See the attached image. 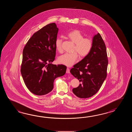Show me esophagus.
<instances>
[{
    "mask_svg": "<svg viewBox=\"0 0 132 132\" xmlns=\"http://www.w3.org/2000/svg\"><path fill=\"white\" fill-rule=\"evenodd\" d=\"M66 73H70V69H69V68H67V71H66Z\"/></svg>",
    "mask_w": 132,
    "mask_h": 132,
    "instance_id": "esophagus-1",
    "label": "esophagus"
}]
</instances>
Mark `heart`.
<instances>
[{
    "label": "heart",
    "mask_w": 132,
    "mask_h": 132,
    "mask_svg": "<svg viewBox=\"0 0 132 132\" xmlns=\"http://www.w3.org/2000/svg\"><path fill=\"white\" fill-rule=\"evenodd\" d=\"M67 36L75 43L72 53H65L59 56L57 61L59 64L71 67L73 65L78 59V54L81 57L87 56L93 47L92 40L84 38V34L78 30H74L67 34ZM62 39L57 38L55 40V46L56 50L59 52L62 51ZM76 51V52L75 51Z\"/></svg>",
    "instance_id": "obj_1"
}]
</instances>
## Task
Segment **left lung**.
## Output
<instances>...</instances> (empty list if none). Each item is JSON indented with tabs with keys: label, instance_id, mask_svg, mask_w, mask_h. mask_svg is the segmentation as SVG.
I'll use <instances>...</instances> for the list:
<instances>
[{
	"label": "left lung",
	"instance_id": "obj_1",
	"mask_svg": "<svg viewBox=\"0 0 132 132\" xmlns=\"http://www.w3.org/2000/svg\"><path fill=\"white\" fill-rule=\"evenodd\" d=\"M89 54L73 65L70 73L81 84L73 92L80 98H87L98 92L107 77L108 59L106 45L100 34L95 35Z\"/></svg>",
	"mask_w": 132,
	"mask_h": 132
}]
</instances>
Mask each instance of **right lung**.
I'll list each match as a JSON object with an SVG mask.
<instances>
[{
    "label": "right lung",
    "mask_w": 132,
    "mask_h": 132,
    "mask_svg": "<svg viewBox=\"0 0 132 132\" xmlns=\"http://www.w3.org/2000/svg\"><path fill=\"white\" fill-rule=\"evenodd\" d=\"M58 31L55 23L46 25L33 34L23 48L21 72L27 88L36 95L50 93L55 79L66 72V66L51 63Z\"/></svg>",
    "instance_id": "right-lung-1"
}]
</instances>
